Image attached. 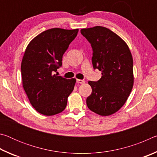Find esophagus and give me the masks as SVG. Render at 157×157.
Returning a JSON list of instances; mask_svg holds the SVG:
<instances>
[{
  "label": "esophagus",
  "instance_id": "34e87169",
  "mask_svg": "<svg viewBox=\"0 0 157 157\" xmlns=\"http://www.w3.org/2000/svg\"><path fill=\"white\" fill-rule=\"evenodd\" d=\"M77 82L79 84H84L85 83V80H84V79H77Z\"/></svg>",
  "mask_w": 157,
  "mask_h": 157
}]
</instances>
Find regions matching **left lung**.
<instances>
[{
	"mask_svg": "<svg viewBox=\"0 0 157 157\" xmlns=\"http://www.w3.org/2000/svg\"><path fill=\"white\" fill-rule=\"evenodd\" d=\"M80 32L91 44L94 68L102 71L100 80L88 82L92 93L86 105L98 115H112L124 105L133 88L132 53L126 42L107 28L95 26Z\"/></svg>",
	"mask_w": 157,
	"mask_h": 157,
	"instance_id": "8db88e82",
	"label": "left lung"
}]
</instances>
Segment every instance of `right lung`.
I'll use <instances>...</instances> for the list:
<instances>
[{
  "mask_svg": "<svg viewBox=\"0 0 157 157\" xmlns=\"http://www.w3.org/2000/svg\"><path fill=\"white\" fill-rule=\"evenodd\" d=\"M78 31L49 29L34 37L26 48L21 66L23 87L32 106L43 115L62 112L73 91L76 79L53 73L62 66L63 53Z\"/></svg>",
  "mask_w": 157,
  "mask_h": 157,
  "instance_id": "1",
  "label": "right lung"
}]
</instances>
